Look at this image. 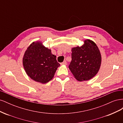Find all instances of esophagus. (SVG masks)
I'll use <instances>...</instances> for the list:
<instances>
[{
    "instance_id": "34e87169",
    "label": "esophagus",
    "mask_w": 123,
    "mask_h": 123,
    "mask_svg": "<svg viewBox=\"0 0 123 123\" xmlns=\"http://www.w3.org/2000/svg\"><path fill=\"white\" fill-rule=\"evenodd\" d=\"M67 62H66V61H64V62H62V63H61V65H67Z\"/></svg>"
}]
</instances>
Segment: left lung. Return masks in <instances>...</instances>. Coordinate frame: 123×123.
I'll return each mask as SVG.
<instances>
[{"instance_id": "obj_1", "label": "left lung", "mask_w": 123, "mask_h": 123, "mask_svg": "<svg viewBox=\"0 0 123 123\" xmlns=\"http://www.w3.org/2000/svg\"><path fill=\"white\" fill-rule=\"evenodd\" d=\"M71 57L69 68L77 80H89L98 72L101 55L98 47L92 41L86 40L83 46L72 48Z\"/></svg>"}]
</instances>
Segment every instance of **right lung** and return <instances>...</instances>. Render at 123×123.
Listing matches in <instances>:
<instances>
[{"label": "right lung", "instance_id": "1", "mask_svg": "<svg viewBox=\"0 0 123 123\" xmlns=\"http://www.w3.org/2000/svg\"><path fill=\"white\" fill-rule=\"evenodd\" d=\"M23 65L28 75L31 79L42 84L53 79L60 64L51 50L40 42L32 43L25 52Z\"/></svg>", "mask_w": 123, "mask_h": 123}]
</instances>
